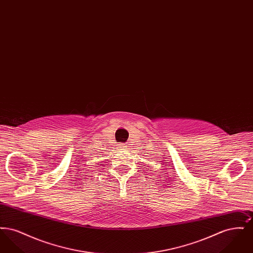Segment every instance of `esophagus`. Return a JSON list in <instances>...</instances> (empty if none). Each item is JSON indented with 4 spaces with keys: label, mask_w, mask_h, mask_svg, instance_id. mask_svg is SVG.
Listing matches in <instances>:
<instances>
[{
    "label": "esophagus",
    "mask_w": 253,
    "mask_h": 253,
    "mask_svg": "<svg viewBox=\"0 0 253 253\" xmlns=\"http://www.w3.org/2000/svg\"><path fill=\"white\" fill-rule=\"evenodd\" d=\"M120 148H121V149H122V150H124V149H126V145L121 144V146H120Z\"/></svg>",
    "instance_id": "34e87169"
}]
</instances>
